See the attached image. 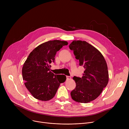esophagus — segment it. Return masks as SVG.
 <instances>
[{
  "mask_svg": "<svg viewBox=\"0 0 129 129\" xmlns=\"http://www.w3.org/2000/svg\"><path fill=\"white\" fill-rule=\"evenodd\" d=\"M66 78H67V79L69 80V79H71V76H66Z\"/></svg>",
  "mask_w": 129,
  "mask_h": 129,
  "instance_id": "esophagus-1",
  "label": "esophagus"
}]
</instances>
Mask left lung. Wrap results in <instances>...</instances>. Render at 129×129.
<instances>
[{
    "instance_id": "8db88e82",
    "label": "left lung",
    "mask_w": 129,
    "mask_h": 129,
    "mask_svg": "<svg viewBox=\"0 0 129 129\" xmlns=\"http://www.w3.org/2000/svg\"><path fill=\"white\" fill-rule=\"evenodd\" d=\"M69 47L79 60V65L85 69L82 77H73L76 88L71 92L72 98L78 103H89L100 95L108 83L106 61L100 51L84 41L74 40Z\"/></svg>"
}]
</instances>
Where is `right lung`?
Wrapping results in <instances>:
<instances>
[{"mask_svg": "<svg viewBox=\"0 0 129 129\" xmlns=\"http://www.w3.org/2000/svg\"><path fill=\"white\" fill-rule=\"evenodd\" d=\"M68 42L60 40L49 41L39 45L29 54L23 64L22 74L24 85L35 98L48 101L56 94L60 83L66 77L54 75L50 71L56 52Z\"/></svg>", "mask_w": 129, "mask_h": 129, "instance_id": "right-lung-1", "label": "right lung"}]
</instances>
